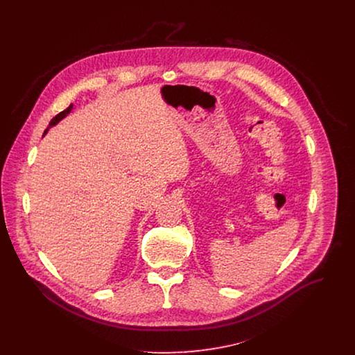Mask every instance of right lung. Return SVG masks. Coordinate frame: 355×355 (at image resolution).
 I'll return each instance as SVG.
<instances>
[{"mask_svg":"<svg viewBox=\"0 0 355 355\" xmlns=\"http://www.w3.org/2000/svg\"><path fill=\"white\" fill-rule=\"evenodd\" d=\"M72 106H73V103H71V105H69V106H68V107H67V109H64V110H62V112H60V113H58V114H55V116H54V117H53V119H51V123H49V127H48V128H46V131H45V134H46V132H48V130H49V128H51V127H53V125H55V124H57V123H58V121H60V120H61V119H64V117H65V116H67V114H68V113H69V112H71V110H72ZM45 134H44V135H45Z\"/></svg>","mask_w":355,"mask_h":355,"instance_id":"right-lung-1","label":"right lung"}]
</instances>
